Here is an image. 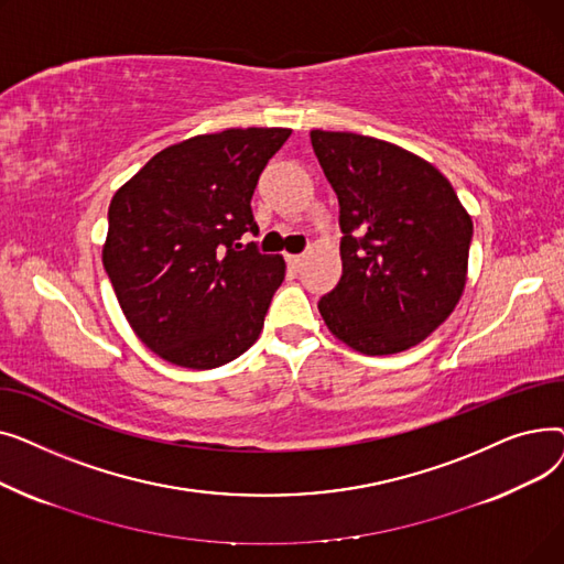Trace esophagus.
Segmentation results:
<instances>
[{"label": "esophagus", "mask_w": 564, "mask_h": 564, "mask_svg": "<svg viewBox=\"0 0 564 564\" xmlns=\"http://www.w3.org/2000/svg\"><path fill=\"white\" fill-rule=\"evenodd\" d=\"M304 258H306V256H302V253H288V256H285L288 264L294 267V270H300V267L304 264Z\"/></svg>", "instance_id": "esophagus-1"}]
</instances>
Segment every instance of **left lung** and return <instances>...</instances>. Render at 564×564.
I'll return each instance as SVG.
<instances>
[{
  "instance_id": "obj_1",
  "label": "left lung",
  "mask_w": 564,
  "mask_h": 564,
  "mask_svg": "<svg viewBox=\"0 0 564 564\" xmlns=\"http://www.w3.org/2000/svg\"><path fill=\"white\" fill-rule=\"evenodd\" d=\"M340 205L338 285L317 308L329 332L368 357L425 340L455 311L473 237L448 177L404 148L311 130Z\"/></svg>"
}]
</instances>
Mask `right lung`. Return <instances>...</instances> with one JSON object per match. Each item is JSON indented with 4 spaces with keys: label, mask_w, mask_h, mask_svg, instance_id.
I'll return each instance as SVG.
<instances>
[{
    "label": "right lung",
    "mask_w": 564,
    "mask_h": 564,
    "mask_svg": "<svg viewBox=\"0 0 564 564\" xmlns=\"http://www.w3.org/2000/svg\"><path fill=\"white\" fill-rule=\"evenodd\" d=\"M288 128H230L173 143L109 203L102 264L132 332L160 359L219 368L260 336L285 276L258 235L251 196Z\"/></svg>",
    "instance_id": "add662e5"
}]
</instances>
